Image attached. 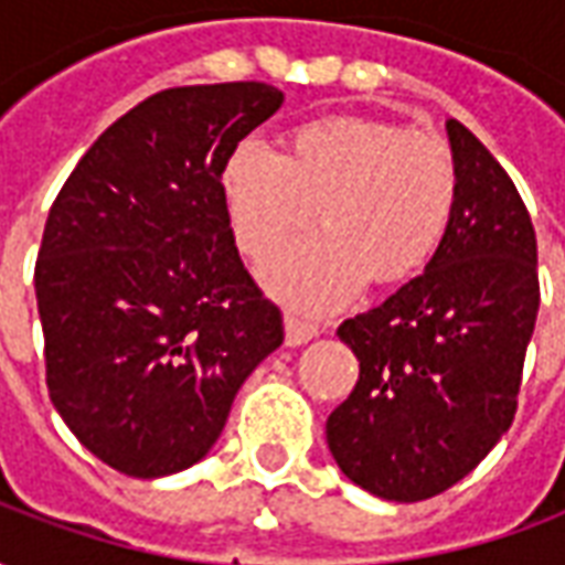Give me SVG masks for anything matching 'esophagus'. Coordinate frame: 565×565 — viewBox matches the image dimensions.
Wrapping results in <instances>:
<instances>
[{
  "instance_id": "esophagus-1",
  "label": "esophagus",
  "mask_w": 565,
  "mask_h": 565,
  "mask_svg": "<svg viewBox=\"0 0 565 565\" xmlns=\"http://www.w3.org/2000/svg\"><path fill=\"white\" fill-rule=\"evenodd\" d=\"M284 332H287V344L296 348V344H306L311 339H318L320 335V327L318 323H311V320H302L296 318V315H287L284 318Z\"/></svg>"
}]
</instances>
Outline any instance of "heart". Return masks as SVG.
<instances>
[{
    "instance_id": "heart-1",
    "label": "heart",
    "mask_w": 565,
    "mask_h": 565,
    "mask_svg": "<svg viewBox=\"0 0 565 565\" xmlns=\"http://www.w3.org/2000/svg\"><path fill=\"white\" fill-rule=\"evenodd\" d=\"M223 199L247 257L263 259L311 226L327 233L263 266L290 306L327 311L366 284H403L448 233L457 162L433 132L369 117H320L290 132L287 153L238 141L223 166Z\"/></svg>"
}]
</instances>
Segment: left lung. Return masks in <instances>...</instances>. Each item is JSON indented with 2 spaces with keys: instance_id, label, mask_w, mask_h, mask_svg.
I'll use <instances>...</instances> for the list:
<instances>
[{
  "instance_id": "left-lung-1",
  "label": "left lung",
  "mask_w": 565,
  "mask_h": 565,
  "mask_svg": "<svg viewBox=\"0 0 565 565\" xmlns=\"http://www.w3.org/2000/svg\"><path fill=\"white\" fill-rule=\"evenodd\" d=\"M457 202L424 275L344 320L354 391L327 445L356 487L391 502L438 497L514 420L539 315L535 230L518 186L460 120H448Z\"/></svg>"
}]
</instances>
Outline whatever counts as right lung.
Instances as JSON below:
<instances>
[{"instance_id": "right-lung-1", "label": "right lung", "mask_w": 565, "mask_h": 565, "mask_svg": "<svg viewBox=\"0 0 565 565\" xmlns=\"http://www.w3.org/2000/svg\"><path fill=\"white\" fill-rule=\"evenodd\" d=\"M281 103L259 81L153 93L93 141L51 205L35 263L51 403L129 478L202 460L284 342L221 184L235 145Z\"/></svg>"}]
</instances>
